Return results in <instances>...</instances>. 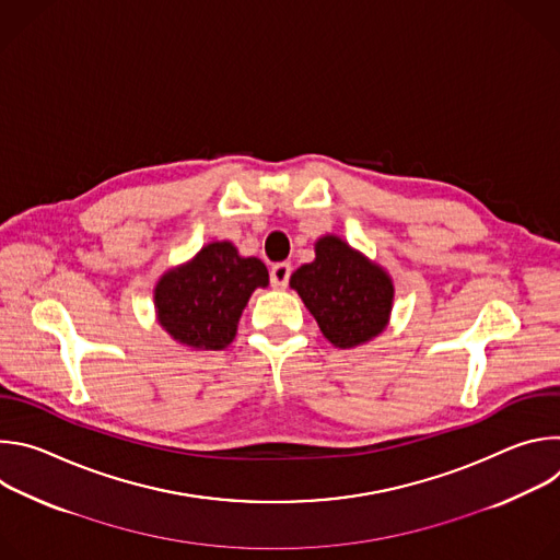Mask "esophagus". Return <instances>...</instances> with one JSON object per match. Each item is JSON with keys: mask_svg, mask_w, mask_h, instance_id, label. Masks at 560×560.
Wrapping results in <instances>:
<instances>
[{"mask_svg": "<svg viewBox=\"0 0 560 560\" xmlns=\"http://www.w3.org/2000/svg\"><path fill=\"white\" fill-rule=\"evenodd\" d=\"M290 275H292V266L281 261V264H275L270 268V283L272 288H285L288 281H290Z\"/></svg>", "mask_w": 560, "mask_h": 560, "instance_id": "esophagus-1", "label": "esophagus"}]
</instances>
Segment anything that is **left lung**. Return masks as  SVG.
<instances>
[{
    "label": "left lung",
    "instance_id": "left-lung-1",
    "mask_svg": "<svg viewBox=\"0 0 560 560\" xmlns=\"http://www.w3.org/2000/svg\"><path fill=\"white\" fill-rule=\"evenodd\" d=\"M290 285L337 348L374 339L387 324L394 288L389 277L337 236L316 242V259L301 266Z\"/></svg>",
    "mask_w": 560,
    "mask_h": 560
}]
</instances>
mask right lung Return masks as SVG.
Returning <instances> with one entry per match:
<instances>
[{"label":"right lung","mask_w":560,"mask_h":560,"mask_svg":"<svg viewBox=\"0 0 560 560\" xmlns=\"http://www.w3.org/2000/svg\"><path fill=\"white\" fill-rule=\"evenodd\" d=\"M268 270L255 257H238L228 242L206 246L188 266L162 277L154 290L159 324L190 348L221 350L234 335L255 288Z\"/></svg>","instance_id":"1"}]
</instances>
